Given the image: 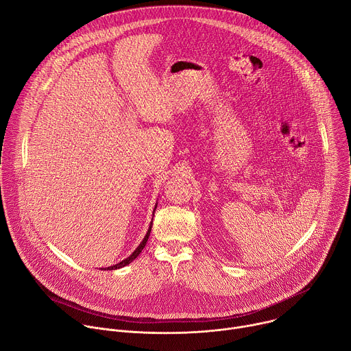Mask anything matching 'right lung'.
Returning <instances> with one entry per match:
<instances>
[{
    "mask_svg": "<svg viewBox=\"0 0 351 351\" xmlns=\"http://www.w3.org/2000/svg\"><path fill=\"white\" fill-rule=\"evenodd\" d=\"M152 226H153V222H152V225H149V228H148V232H147V234H145V237L143 239V241L140 243V245L134 250L133 252V254L130 256V257H128L126 260H123L122 263H119V264H115V265H112V267H108V268H106V269H118V268H122V267H125V265H128V264H130L140 253H141V250L144 248V245H145V243H147V240H148V236H149V232H152ZM103 269V268H101Z\"/></svg>",
    "mask_w": 351,
    "mask_h": 351,
    "instance_id": "obj_1",
    "label": "right lung"
}]
</instances>
